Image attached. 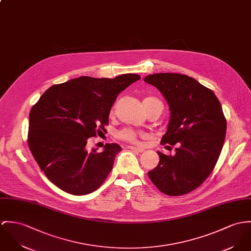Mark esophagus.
I'll return each instance as SVG.
<instances>
[{"label":"esophagus","instance_id":"obj_1","mask_svg":"<svg viewBox=\"0 0 251 251\" xmlns=\"http://www.w3.org/2000/svg\"><path fill=\"white\" fill-rule=\"evenodd\" d=\"M128 149L133 151H137V152H143L144 151V149L137 148V147H134V146H128Z\"/></svg>","mask_w":251,"mask_h":251}]
</instances>
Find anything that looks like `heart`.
Wrapping results in <instances>:
<instances>
[{
    "instance_id": "heart-1",
    "label": "heart",
    "mask_w": 251,
    "mask_h": 251,
    "mask_svg": "<svg viewBox=\"0 0 251 251\" xmlns=\"http://www.w3.org/2000/svg\"><path fill=\"white\" fill-rule=\"evenodd\" d=\"M117 138L130 143H136L138 140V133L131 128H125L117 133Z\"/></svg>"
}]
</instances>
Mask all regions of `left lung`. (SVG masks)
<instances>
[{
    "label": "left lung",
    "mask_w": 251,
    "mask_h": 251,
    "mask_svg": "<svg viewBox=\"0 0 251 251\" xmlns=\"http://www.w3.org/2000/svg\"><path fill=\"white\" fill-rule=\"evenodd\" d=\"M144 80L155 86L170 106L161 144L178 143L174 155L157 151L159 163L148 176L162 193L182 196L200 187L214 170L226 139V117L214 92L191 76L160 73Z\"/></svg>",
    "instance_id": "obj_1"
}]
</instances>
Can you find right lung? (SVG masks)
Instances as JSON below:
<instances>
[{
  "instance_id": "obj_1",
  "label": "right lung",
  "mask_w": 251,
  "mask_h": 251,
  "mask_svg": "<svg viewBox=\"0 0 251 251\" xmlns=\"http://www.w3.org/2000/svg\"><path fill=\"white\" fill-rule=\"evenodd\" d=\"M136 74L114 78L79 76L50 87L29 112L27 145L46 176L64 192L96 191L111 172L118 144L86 150L89 138L104 131L118 95L140 79Z\"/></svg>"
}]
</instances>
